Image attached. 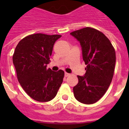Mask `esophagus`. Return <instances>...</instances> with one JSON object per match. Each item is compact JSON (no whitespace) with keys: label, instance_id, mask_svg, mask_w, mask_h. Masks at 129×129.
Masks as SVG:
<instances>
[{"label":"esophagus","instance_id":"esophagus-1","mask_svg":"<svg viewBox=\"0 0 129 129\" xmlns=\"http://www.w3.org/2000/svg\"><path fill=\"white\" fill-rule=\"evenodd\" d=\"M70 74H69V73H67V72H65L64 73V76H65V77H68V76H70Z\"/></svg>","mask_w":129,"mask_h":129}]
</instances>
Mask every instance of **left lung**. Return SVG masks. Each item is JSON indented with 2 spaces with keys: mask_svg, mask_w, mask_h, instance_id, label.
Returning a JSON list of instances; mask_svg holds the SVG:
<instances>
[{
  "mask_svg": "<svg viewBox=\"0 0 129 129\" xmlns=\"http://www.w3.org/2000/svg\"><path fill=\"white\" fill-rule=\"evenodd\" d=\"M79 42L86 73L77 76L73 88L75 98L84 104H93L103 96L113 77L116 52L109 39L100 31L86 27L70 33Z\"/></svg>",
  "mask_w": 129,
  "mask_h": 129,
  "instance_id": "left-lung-1",
  "label": "left lung"
}]
</instances>
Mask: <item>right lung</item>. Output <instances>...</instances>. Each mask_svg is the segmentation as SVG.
Masks as SVG:
<instances>
[{
    "instance_id": "1",
    "label": "right lung",
    "mask_w": 129,
    "mask_h": 129,
    "mask_svg": "<svg viewBox=\"0 0 129 129\" xmlns=\"http://www.w3.org/2000/svg\"><path fill=\"white\" fill-rule=\"evenodd\" d=\"M61 37L43 34L28 35L18 43L13 53V63L20 85L29 96L39 102L53 100L63 81L64 71L46 68L53 45Z\"/></svg>"
}]
</instances>
